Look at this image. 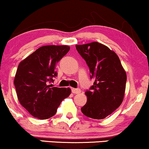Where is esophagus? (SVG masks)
Segmentation results:
<instances>
[{"label": "esophagus", "mask_w": 149, "mask_h": 149, "mask_svg": "<svg viewBox=\"0 0 149 149\" xmlns=\"http://www.w3.org/2000/svg\"><path fill=\"white\" fill-rule=\"evenodd\" d=\"M71 91H72V93L73 94H79L80 93V92H81L80 89H75V88L71 89Z\"/></svg>", "instance_id": "obj_1"}]
</instances>
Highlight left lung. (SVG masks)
<instances>
[{"mask_svg":"<svg viewBox=\"0 0 149 149\" xmlns=\"http://www.w3.org/2000/svg\"><path fill=\"white\" fill-rule=\"evenodd\" d=\"M76 49L88 64L90 78L95 80L85 92L86 104L81 111L93 119L105 118L123 101L127 75L114 51L97 42L76 45Z\"/></svg>","mask_w":149,"mask_h":149,"instance_id":"1","label":"left lung"}]
</instances>
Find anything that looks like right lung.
I'll use <instances>...</instances> for the list:
<instances>
[{
    "mask_svg": "<svg viewBox=\"0 0 149 149\" xmlns=\"http://www.w3.org/2000/svg\"><path fill=\"white\" fill-rule=\"evenodd\" d=\"M68 45H45L39 47L19 64L14 84L19 103L33 117L51 118L71 89L52 87L57 76L55 65L69 51Z\"/></svg>",
    "mask_w": 149,
    "mask_h": 149,
    "instance_id": "add662e5",
    "label": "right lung"
}]
</instances>
